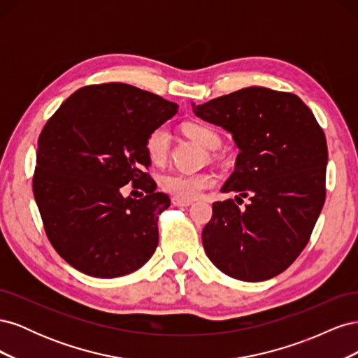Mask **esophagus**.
<instances>
[{
    "mask_svg": "<svg viewBox=\"0 0 358 358\" xmlns=\"http://www.w3.org/2000/svg\"><path fill=\"white\" fill-rule=\"evenodd\" d=\"M171 203L175 204V206H179V208H187V206L192 204L191 201H187V200H180V199H178V197H173Z\"/></svg>",
    "mask_w": 358,
    "mask_h": 358,
    "instance_id": "obj_1",
    "label": "esophagus"
}]
</instances>
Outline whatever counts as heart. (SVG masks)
<instances>
[{"instance_id":"b5f03b06","label":"heart","mask_w":358,"mask_h":358,"mask_svg":"<svg viewBox=\"0 0 358 358\" xmlns=\"http://www.w3.org/2000/svg\"><path fill=\"white\" fill-rule=\"evenodd\" d=\"M185 133L197 142L200 146L209 150L218 149L221 145V138L212 128L201 124H188L185 125ZM170 131L166 125H159L154 128L146 137L145 149L149 159L154 164H162L167 159L170 149ZM215 183V178L208 173H170V175L161 179V185L166 192L171 194L173 197L180 200H196L201 196L204 189H208Z\"/></svg>"}]
</instances>
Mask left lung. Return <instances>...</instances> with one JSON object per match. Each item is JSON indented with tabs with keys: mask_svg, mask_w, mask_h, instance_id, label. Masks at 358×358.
I'll list each match as a JSON object with an SVG mask.
<instances>
[{
	"mask_svg": "<svg viewBox=\"0 0 358 358\" xmlns=\"http://www.w3.org/2000/svg\"><path fill=\"white\" fill-rule=\"evenodd\" d=\"M192 112L233 136L239 155L213 203L201 241L206 255L230 278L259 282L288 268L309 242L326 200L327 142L297 95L249 86L196 106ZM242 204V203H239Z\"/></svg>",
	"mask_w": 358,
	"mask_h": 358,
	"instance_id": "left-lung-1",
	"label": "left lung"
}]
</instances>
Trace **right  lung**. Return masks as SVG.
<instances>
[{
    "mask_svg": "<svg viewBox=\"0 0 358 358\" xmlns=\"http://www.w3.org/2000/svg\"><path fill=\"white\" fill-rule=\"evenodd\" d=\"M178 104L127 83L83 86L38 137L32 191L55 251L79 272L110 279L136 272L158 246L170 206L145 169V142ZM129 181L141 199L124 198Z\"/></svg>",
    "mask_w": 358,
    "mask_h": 358,
    "instance_id": "right-lung-1",
    "label": "right lung"
}]
</instances>
